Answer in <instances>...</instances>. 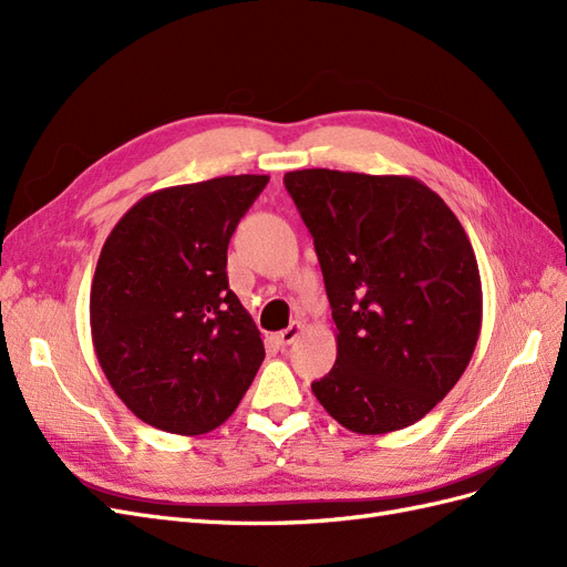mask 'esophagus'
Instances as JSON below:
<instances>
[{
    "label": "esophagus",
    "instance_id": "esophagus-1",
    "mask_svg": "<svg viewBox=\"0 0 567 567\" xmlns=\"http://www.w3.org/2000/svg\"><path fill=\"white\" fill-rule=\"evenodd\" d=\"M300 333H302V323L300 321H293L288 326V329H284L281 333H277V342L281 348H288V346H293V342L300 338Z\"/></svg>",
    "mask_w": 567,
    "mask_h": 567
}]
</instances>
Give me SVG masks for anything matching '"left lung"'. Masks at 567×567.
<instances>
[{"instance_id":"8db88e82","label":"left lung","mask_w":567,"mask_h":567,"mask_svg":"<svg viewBox=\"0 0 567 567\" xmlns=\"http://www.w3.org/2000/svg\"><path fill=\"white\" fill-rule=\"evenodd\" d=\"M284 184L315 238L336 321L315 398L352 433L421 421L466 371L483 286L456 215L414 177L296 169Z\"/></svg>"}]
</instances>
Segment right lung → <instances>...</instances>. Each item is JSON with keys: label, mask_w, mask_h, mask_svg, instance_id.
Wrapping results in <instances>:
<instances>
[{"label": "right lung", "mask_w": 567, "mask_h": 567, "mask_svg": "<svg viewBox=\"0 0 567 567\" xmlns=\"http://www.w3.org/2000/svg\"><path fill=\"white\" fill-rule=\"evenodd\" d=\"M267 175L161 188L101 248L90 321L115 394L165 433L225 423L265 359L260 331L227 279V248Z\"/></svg>", "instance_id": "1"}]
</instances>
